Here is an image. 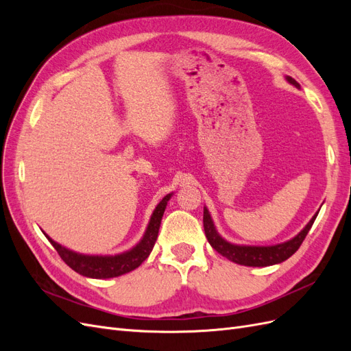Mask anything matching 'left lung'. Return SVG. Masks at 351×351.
Returning <instances> with one entry per match:
<instances>
[{"label":"left lung","mask_w":351,"mask_h":351,"mask_svg":"<svg viewBox=\"0 0 351 351\" xmlns=\"http://www.w3.org/2000/svg\"><path fill=\"white\" fill-rule=\"evenodd\" d=\"M287 82L291 83L297 89H300V84L293 77L287 76ZM316 217L317 212L316 215H313V218L307 222V226L299 232V234L289 241L275 244V246H239V244L228 243L218 234V231L214 226V221H212L206 206L204 208V228L210 246L231 262L244 265V267H269V265L281 263L287 261L291 254L299 250L300 244L307 236V232L312 228Z\"/></svg>","instance_id":"left-lung-1"}]
</instances>
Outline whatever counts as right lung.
<instances>
[{"instance_id":"obj_1","label":"right lung","mask_w":351,"mask_h":351,"mask_svg":"<svg viewBox=\"0 0 351 351\" xmlns=\"http://www.w3.org/2000/svg\"><path fill=\"white\" fill-rule=\"evenodd\" d=\"M171 195L173 193L167 195L155 208L149 224H147V228L143 234V239L137 243L133 249L120 254H115V256H89V254L76 253L56 243L47 234L45 236L51 241L52 246H54V249L58 252L60 258L77 274L84 275V277H89V278L120 277V275L141 267V263L151 254L158 237V231H159V226H161L164 210L167 208V204L169 197H171Z\"/></svg>"}]
</instances>
